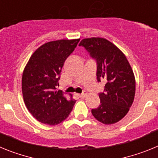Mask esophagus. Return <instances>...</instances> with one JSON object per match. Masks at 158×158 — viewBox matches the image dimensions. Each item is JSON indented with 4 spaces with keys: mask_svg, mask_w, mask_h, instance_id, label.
<instances>
[{
    "mask_svg": "<svg viewBox=\"0 0 158 158\" xmlns=\"http://www.w3.org/2000/svg\"><path fill=\"white\" fill-rule=\"evenodd\" d=\"M77 96L80 97V98H84V97H85L86 96V92L84 91L81 94H77Z\"/></svg>",
    "mask_w": 158,
    "mask_h": 158,
    "instance_id": "obj_1",
    "label": "esophagus"
}]
</instances>
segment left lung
<instances>
[{"instance_id":"8db88e82","label":"left lung","mask_w":158,"mask_h":158,"mask_svg":"<svg viewBox=\"0 0 158 158\" xmlns=\"http://www.w3.org/2000/svg\"><path fill=\"white\" fill-rule=\"evenodd\" d=\"M79 46L96 61L97 81L106 82L104 91L99 93L100 105L92 109V114L102 123L118 122L128 112L135 94V76L127 59L105 39H85Z\"/></svg>"}]
</instances>
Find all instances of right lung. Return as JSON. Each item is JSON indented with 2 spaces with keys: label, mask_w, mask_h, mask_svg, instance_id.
I'll return each instance as SVG.
<instances>
[{
  "label": "right lung",
  "mask_w": 158,
  "mask_h": 158,
  "mask_svg": "<svg viewBox=\"0 0 158 158\" xmlns=\"http://www.w3.org/2000/svg\"><path fill=\"white\" fill-rule=\"evenodd\" d=\"M80 40L49 42L36 50L29 59L22 77L25 105L38 121L57 125L69 116L74 100H68L63 92L56 91L66 58L73 52Z\"/></svg>",
  "instance_id": "obj_1"
}]
</instances>
